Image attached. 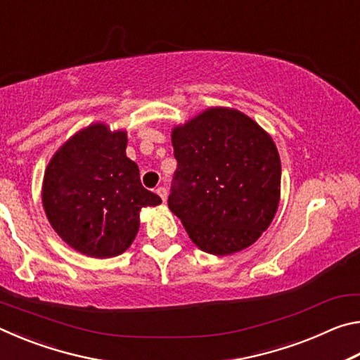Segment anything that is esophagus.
I'll return each mask as SVG.
<instances>
[{
	"instance_id": "obj_1",
	"label": "esophagus",
	"mask_w": 360,
	"mask_h": 360,
	"mask_svg": "<svg viewBox=\"0 0 360 360\" xmlns=\"http://www.w3.org/2000/svg\"><path fill=\"white\" fill-rule=\"evenodd\" d=\"M158 195H160V198L163 200V202H167V197H168V192H167V188L165 187H157V191H155Z\"/></svg>"
}]
</instances>
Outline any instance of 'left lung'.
I'll list each match as a JSON object with an SVG mask.
<instances>
[{
	"mask_svg": "<svg viewBox=\"0 0 360 360\" xmlns=\"http://www.w3.org/2000/svg\"><path fill=\"white\" fill-rule=\"evenodd\" d=\"M168 206L202 251L227 255L257 241L279 203L273 139L236 109L211 108L176 127Z\"/></svg>",
	"mask_w": 360,
	"mask_h": 360,
	"instance_id": "1",
	"label": "left lung"
}]
</instances>
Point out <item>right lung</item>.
<instances>
[{"label": "right lung", "instance_id": "obj_1", "mask_svg": "<svg viewBox=\"0 0 360 360\" xmlns=\"http://www.w3.org/2000/svg\"><path fill=\"white\" fill-rule=\"evenodd\" d=\"M127 133L95 124L76 133L47 165L42 205L65 243L89 257L125 251L139 229V211L162 203L125 154Z\"/></svg>", "mask_w": 360, "mask_h": 360}]
</instances>
